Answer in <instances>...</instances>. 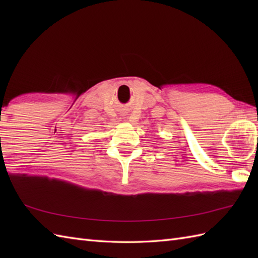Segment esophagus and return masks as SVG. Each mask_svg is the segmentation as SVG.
Returning <instances> with one entry per match:
<instances>
[{"label": "esophagus", "instance_id": "1", "mask_svg": "<svg viewBox=\"0 0 258 258\" xmlns=\"http://www.w3.org/2000/svg\"><path fill=\"white\" fill-rule=\"evenodd\" d=\"M120 115H122L123 117H125V116H126V114H125V113H122V114H120Z\"/></svg>", "mask_w": 258, "mask_h": 258}]
</instances>
